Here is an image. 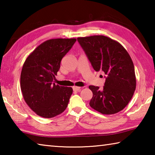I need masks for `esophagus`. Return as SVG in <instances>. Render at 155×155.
Instances as JSON below:
<instances>
[{"label": "esophagus", "instance_id": "obj_1", "mask_svg": "<svg viewBox=\"0 0 155 155\" xmlns=\"http://www.w3.org/2000/svg\"><path fill=\"white\" fill-rule=\"evenodd\" d=\"M72 89H73V90L75 91H80L81 87H77V86H74V87H72Z\"/></svg>", "mask_w": 155, "mask_h": 155}]
</instances>
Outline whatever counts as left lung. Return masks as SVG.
Here are the masks:
<instances>
[{
    "label": "left lung",
    "mask_w": 155,
    "mask_h": 155,
    "mask_svg": "<svg viewBox=\"0 0 155 155\" xmlns=\"http://www.w3.org/2000/svg\"><path fill=\"white\" fill-rule=\"evenodd\" d=\"M94 70L106 74L102 90L90 85L93 93L90 105L103 114L119 112L132 98L136 87L134 65L121 44L108 37L94 35L78 38Z\"/></svg>",
    "instance_id": "8db88e82"
}]
</instances>
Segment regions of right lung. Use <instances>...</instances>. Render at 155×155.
Instances as JSON below:
<instances>
[{"label":"right lung","instance_id":"1","mask_svg":"<svg viewBox=\"0 0 155 155\" xmlns=\"http://www.w3.org/2000/svg\"><path fill=\"white\" fill-rule=\"evenodd\" d=\"M77 40L52 39L38 46L23 65L20 87L28 107L37 115L46 118L64 112L69 103L72 88L52 83L63 57Z\"/></svg>","mask_w":155,"mask_h":155}]
</instances>
